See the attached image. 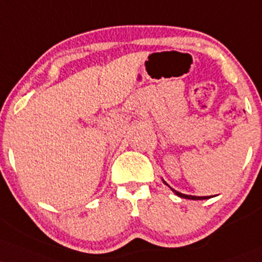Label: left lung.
I'll return each mask as SVG.
<instances>
[{"label": "left lung", "instance_id": "8db88e82", "mask_svg": "<svg viewBox=\"0 0 262 262\" xmlns=\"http://www.w3.org/2000/svg\"><path fill=\"white\" fill-rule=\"evenodd\" d=\"M165 183V184H167L166 182H163ZM168 185V184H167ZM172 189V188H171ZM173 191H174V194L176 195H178V196H181V198H184V199H190V200H205V199H210L211 196H194V195H185V194H182V193H179V191H177V190H174V189H172Z\"/></svg>", "mask_w": 262, "mask_h": 262}]
</instances>
